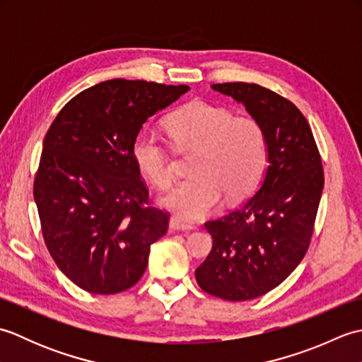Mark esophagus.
<instances>
[{"instance_id":"esophagus-1","label":"esophagus","mask_w":362,"mask_h":362,"mask_svg":"<svg viewBox=\"0 0 362 362\" xmlns=\"http://www.w3.org/2000/svg\"><path fill=\"white\" fill-rule=\"evenodd\" d=\"M169 227H171L173 230H194L193 224H188V222L182 221L180 218H175V216L169 219Z\"/></svg>"}]
</instances>
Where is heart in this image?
I'll use <instances>...</instances> for the list:
<instances>
[{"label": "heart", "mask_w": 362, "mask_h": 362, "mask_svg": "<svg viewBox=\"0 0 362 362\" xmlns=\"http://www.w3.org/2000/svg\"><path fill=\"white\" fill-rule=\"evenodd\" d=\"M166 129L180 148L196 149L191 179L161 197V205L182 219H202L222 196L236 202L257 185L267 158L263 127L250 117H233L226 107L191 101L171 115ZM132 157L140 173L166 189L173 183L171 158L160 138L143 129L134 138Z\"/></svg>", "instance_id": "obj_1"}]
</instances>
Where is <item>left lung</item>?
<instances>
[{"mask_svg": "<svg viewBox=\"0 0 362 362\" xmlns=\"http://www.w3.org/2000/svg\"><path fill=\"white\" fill-rule=\"evenodd\" d=\"M263 127L267 168L240 209L205 222L213 249L196 269L205 292L230 302L259 296L286 280L303 259L324 189V168L308 121L288 99L257 83H213Z\"/></svg>", "mask_w": 362, "mask_h": 362, "instance_id": "1", "label": "left lung"}]
</instances>
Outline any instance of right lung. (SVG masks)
Segmentation results:
<instances>
[{
  "label": "right lung",
  "mask_w": 362,
  "mask_h": 362,
  "mask_svg": "<svg viewBox=\"0 0 362 362\" xmlns=\"http://www.w3.org/2000/svg\"><path fill=\"white\" fill-rule=\"evenodd\" d=\"M189 90L113 79L76 95L52 121L34 201L52 259L91 294H118L141 279L168 213L148 202L132 143L149 117Z\"/></svg>",
  "instance_id": "add662e5"
}]
</instances>
